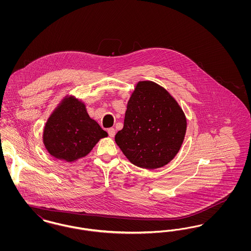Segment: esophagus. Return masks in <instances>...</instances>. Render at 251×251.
<instances>
[{"label": "esophagus", "instance_id": "esophagus-1", "mask_svg": "<svg viewBox=\"0 0 251 251\" xmlns=\"http://www.w3.org/2000/svg\"><path fill=\"white\" fill-rule=\"evenodd\" d=\"M108 134L110 137H114L115 134H116V130L114 128H109L107 130Z\"/></svg>", "mask_w": 251, "mask_h": 251}]
</instances>
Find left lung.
<instances>
[{
	"label": "left lung",
	"instance_id": "8db88e82",
	"mask_svg": "<svg viewBox=\"0 0 251 251\" xmlns=\"http://www.w3.org/2000/svg\"><path fill=\"white\" fill-rule=\"evenodd\" d=\"M185 131L186 119L175 99L159 84L143 81L131 94L115 141L131 164L154 169L176 156Z\"/></svg>",
	"mask_w": 251,
	"mask_h": 251
}]
</instances>
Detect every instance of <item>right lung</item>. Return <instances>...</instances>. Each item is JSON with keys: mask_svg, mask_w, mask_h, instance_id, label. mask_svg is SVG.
<instances>
[{"mask_svg": "<svg viewBox=\"0 0 251 251\" xmlns=\"http://www.w3.org/2000/svg\"><path fill=\"white\" fill-rule=\"evenodd\" d=\"M107 135L89 118L84 103L70 97L64 99L49 118L43 142L50 155L73 162L87 155L99 140Z\"/></svg>", "mask_w": 251, "mask_h": 251, "instance_id": "add662e5", "label": "right lung"}]
</instances>
